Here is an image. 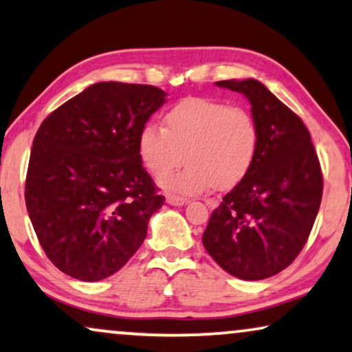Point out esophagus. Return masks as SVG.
Listing matches in <instances>:
<instances>
[{"label":"esophagus","mask_w":352,"mask_h":352,"mask_svg":"<svg viewBox=\"0 0 352 352\" xmlns=\"http://www.w3.org/2000/svg\"><path fill=\"white\" fill-rule=\"evenodd\" d=\"M166 202L169 204V206H184L186 199L184 197H179V196H175V194H168L166 196Z\"/></svg>","instance_id":"1"}]
</instances>
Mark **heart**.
<instances>
[{"label": "heart", "mask_w": 352, "mask_h": 352, "mask_svg": "<svg viewBox=\"0 0 352 352\" xmlns=\"http://www.w3.org/2000/svg\"><path fill=\"white\" fill-rule=\"evenodd\" d=\"M258 148L259 130L250 111L206 98L184 99L166 112L164 129L148 122L137 137L140 162L155 177L179 167L186 155L184 172L160 181L169 192L183 196L241 183Z\"/></svg>", "instance_id": "heart-1"}]
</instances>
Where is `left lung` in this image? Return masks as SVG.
Here are the masks:
<instances>
[{"label":"left lung","mask_w":352,"mask_h":352,"mask_svg":"<svg viewBox=\"0 0 352 352\" xmlns=\"http://www.w3.org/2000/svg\"><path fill=\"white\" fill-rule=\"evenodd\" d=\"M215 85L248 99L259 148L245 179L212 212L204 248L238 279H267L309 240L322 202V168L309 129L263 83L248 78Z\"/></svg>","instance_id":"8db88e82"}]
</instances>
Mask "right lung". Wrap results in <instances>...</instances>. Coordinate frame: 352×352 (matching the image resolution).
<instances>
[{"instance_id": "obj_1", "label": "right lung", "mask_w": 352, "mask_h": 352, "mask_svg": "<svg viewBox=\"0 0 352 352\" xmlns=\"http://www.w3.org/2000/svg\"><path fill=\"white\" fill-rule=\"evenodd\" d=\"M166 93L156 86L91 85L43 120L25 177V207L47 258L94 282L119 271L162 209L137 137Z\"/></svg>"}]
</instances>
